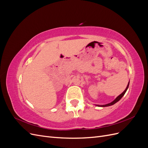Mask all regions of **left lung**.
<instances>
[{"mask_svg":"<svg viewBox=\"0 0 148 148\" xmlns=\"http://www.w3.org/2000/svg\"><path fill=\"white\" fill-rule=\"evenodd\" d=\"M129 83H130V82H128L127 86L126 89H125V91H124L122 94H120V95L119 96H117V97H116L114 101H113L112 102L109 103V104H106V105H96V106H99V107H107V106H110L114 105V104H115L116 102H117L119 100H120L121 98H122V97L124 96V95L125 94V92H126V91H127V89H128V86H129Z\"/></svg>","mask_w":148,"mask_h":148,"instance_id":"8db88e82","label":"left lung"}]
</instances>
